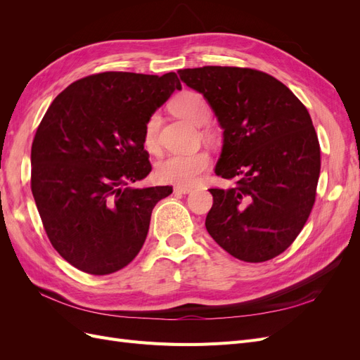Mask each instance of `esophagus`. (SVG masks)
Here are the masks:
<instances>
[{"label":"esophagus","mask_w":360,"mask_h":360,"mask_svg":"<svg viewBox=\"0 0 360 360\" xmlns=\"http://www.w3.org/2000/svg\"><path fill=\"white\" fill-rule=\"evenodd\" d=\"M174 192H176V193H189V192H192V188H189V186H176V188H174Z\"/></svg>","instance_id":"34e87169"}]
</instances>
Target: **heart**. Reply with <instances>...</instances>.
<instances>
[{"instance_id": "obj_1", "label": "heart", "mask_w": 360, "mask_h": 360, "mask_svg": "<svg viewBox=\"0 0 360 360\" xmlns=\"http://www.w3.org/2000/svg\"><path fill=\"white\" fill-rule=\"evenodd\" d=\"M171 110L188 122L201 126L209 122L212 115L210 105L204 96L197 91H183L174 97ZM159 127L160 115L150 114L144 123L143 143L150 153L159 151ZM210 165V155L207 151H192V153H174L162 159L156 167V176L163 183H174L180 186H189L197 181L201 174Z\"/></svg>"}]
</instances>
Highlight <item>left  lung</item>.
<instances>
[{
  "label": "left lung",
  "instance_id": "obj_1",
  "mask_svg": "<svg viewBox=\"0 0 360 360\" xmlns=\"http://www.w3.org/2000/svg\"><path fill=\"white\" fill-rule=\"evenodd\" d=\"M202 93L224 129L216 174L231 189H209L205 228L228 254L263 263L296 240L317 195L320 144L304 105L274 76L249 68L179 70Z\"/></svg>",
  "mask_w": 360,
  "mask_h": 360
}]
</instances>
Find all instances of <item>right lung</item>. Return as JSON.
<instances>
[{
    "mask_svg": "<svg viewBox=\"0 0 360 360\" xmlns=\"http://www.w3.org/2000/svg\"><path fill=\"white\" fill-rule=\"evenodd\" d=\"M181 84L174 72L89 75L61 91L31 146V192L51 245L85 274L126 267L172 186L129 188L151 171L143 130Z\"/></svg>",
    "mask_w": 360,
    "mask_h": 360,
    "instance_id": "right-lung-1",
    "label": "right lung"
}]
</instances>
